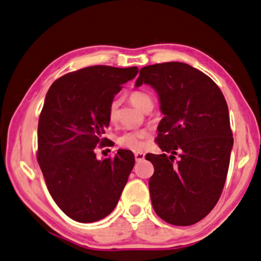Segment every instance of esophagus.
Returning <instances> with one entry per match:
<instances>
[{
	"label": "esophagus",
	"mask_w": 261,
	"mask_h": 261,
	"mask_svg": "<svg viewBox=\"0 0 261 261\" xmlns=\"http://www.w3.org/2000/svg\"><path fill=\"white\" fill-rule=\"evenodd\" d=\"M134 155H135V160L137 162H140V161H142V160L145 158V154L143 153V152H135Z\"/></svg>",
	"instance_id": "esophagus-1"
}]
</instances>
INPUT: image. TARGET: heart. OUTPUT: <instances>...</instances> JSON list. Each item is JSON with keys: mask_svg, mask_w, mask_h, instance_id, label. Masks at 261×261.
Instances as JSON below:
<instances>
[{"mask_svg": "<svg viewBox=\"0 0 261 261\" xmlns=\"http://www.w3.org/2000/svg\"><path fill=\"white\" fill-rule=\"evenodd\" d=\"M129 100L140 110L145 111L153 108V97L145 91L137 90L129 93ZM120 101L118 99L111 100L108 107V118L111 122H116L118 119V109ZM147 133L145 130H128L118 139V143L121 146L128 147L130 150H141L144 146V139Z\"/></svg>", "mask_w": 261, "mask_h": 261, "instance_id": "b5f03b06", "label": "heart"}]
</instances>
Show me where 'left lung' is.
Listing matches in <instances>:
<instances>
[{
	"instance_id": "left-lung-1",
	"label": "left lung",
	"mask_w": 261,
	"mask_h": 261,
	"mask_svg": "<svg viewBox=\"0 0 261 261\" xmlns=\"http://www.w3.org/2000/svg\"><path fill=\"white\" fill-rule=\"evenodd\" d=\"M142 84L158 93L165 116L155 139L165 153L145 156L154 167L152 205L167 223L193 225L214 209L225 185L233 147L227 103L210 77L183 62L142 68L135 86Z\"/></svg>"
}]
</instances>
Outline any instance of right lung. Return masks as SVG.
<instances>
[{"instance_id":"add662e5","label":"right lung","mask_w":261,"mask_h":261,"mask_svg":"<svg viewBox=\"0 0 261 261\" xmlns=\"http://www.w3.org/2000/svg\"><path fill=\"white\" fill-rule=\"evenodd\" d=\"M137 72V67L83 68L59 78L46 93L37 161L54 202L76 222H97L111 214L134 167L129 150L103 160L94 150L110 124L109 103Z\"/></svg>"}]
</instances>
